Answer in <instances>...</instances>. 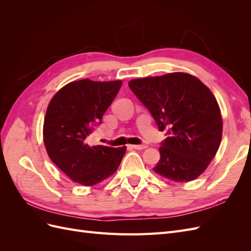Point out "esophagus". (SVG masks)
I'll return each mask as SVG.
<instances>
[{
  "instance_id": "esophagus-1",
  "label": "esophagus",
  "mask_w": 251,
  "mask_h": 251,
  "mask_svg": "<svg viewBox=\"0 0 251 251\" xmlns=\"http://www.w3.org/2000/svg\"><path fill=\"white\" fill-rule=\"evenodd\" d=\"M132 149H135V150H144L147 149L148 146L147 144H139V146H130Z\"/></svg>"
}]
</instances>
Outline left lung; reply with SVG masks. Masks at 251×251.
<instances>
[{
  "instance_id": "1",
  "label": "left lung",
  "mask_w": 251,
  "mask_h": 251,
  "mask_svg": "<svg viewBox=\"0 0 251 251\" xmlns=\"http://www.w3.org/2000/svg\"><path fill=\"white\" fill-rule=\"evenodd\" d=\"M128 87L168 135L154 171L176 182L198 178L216 156L223 121L211 91L187 73L133 79Z\"/></svg>"
}]
</instances>
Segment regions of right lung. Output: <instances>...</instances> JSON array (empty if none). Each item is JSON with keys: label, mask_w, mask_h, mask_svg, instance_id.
Instances as JSON below:
<instances>
[{"label": "right lung", "mask_w": 251, "mask_h": 251, "mask_svg": "<svg viewBox=\"0 0 251 251\" xmlns=\"http://www.w3.org/2000/svg\"><path fill=\"white\" fill-rule=\"evenodd\" d=\"M123 85L121 80L72 81L53 96L44 120V143L57 168L81 185H95L116 172L126 147L89 146Z\"/></svg>", "instance_id": "add662e5"}]
</instances>
